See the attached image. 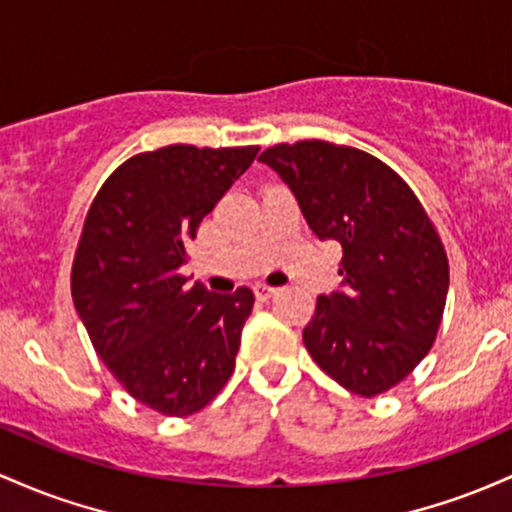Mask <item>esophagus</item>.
I'll return each mask as SVG.
<instances>
[{
  "label": "esophagus",
  "mask_w": 512,
  "mask_h": 512,
  "mask_svg": "<svg viewBox=\"0 0 512 512\" xmlns=\"http://www.w3.org/2000/svg\"><path fill=\"white\" fill-rule=\"evenodd\" d=\"M275 292H278V290H275V287H271V285H263V283L254 285V295L258 297V300H271Z\"/></svg>",
  "instance_id": "1"
}]
</instances>
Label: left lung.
Masks as SVG:
<instances>
[{"label": "left lung", "mask_w": 512, "mask_h": 512, "mask_svg": "<svg viewBox=\"0 0 512 512\" xmlns=\"http://www.w3.org/2000/svg\"><path fill=\"white\" fill-rule=\"evenodd\" d=\"M295 195L309 229L343 246L341 290L319 295L302 341L348 392L377 396L421 363L438 336L450 268L433 222L372 154L304 140L258 157Z\"/></svg>", "instance_id": "8db88e82"}]
</instances>
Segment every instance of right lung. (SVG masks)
I'll return each instance as SVG.
<instances>
[{
    "label": "right lung",
    "mask_w": 512,
    "mask_h": 512,
    "mask_svg": "<svg viewBox=\"0 0 512 512\" xmlns=\"http://www.w3.org/2000/svg\"><path fill=\"white\" fill-rule=\"evenodd\" d=\"M258 147L169 145L120 164L86 212L72 300L99 358L132 399L191 416L234 370L254 292L217 295L179 268L200 222Z\"/></svg>",
    "instance_id": "add662e5"
}]
</instances>
